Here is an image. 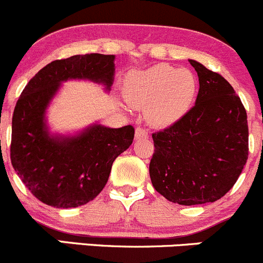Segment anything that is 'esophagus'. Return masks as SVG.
Segmentation results:
<instances>
[{"instance_id": "esophagus-1", "label": "esophagus", "mask_w": 263, "mask_h": 263, "mask_svg": "<svg viewBox=\"0 0 263 263\" xmlns=\"http://www.w3.org/2000/svg\"><path fill=\"white\" fill-rule=\"evenodd\" d=\"M148 137V130L145 128H142V126H138L135 129V138L137 139H143V138H147Z\"/></svg>"}]
</instances>
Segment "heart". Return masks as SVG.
<instances>
[{"instance_id": "obj_1", "label": "heart", "mask_w": 263, "mask_h": 263, "mask_svg": "<svg viewBox=\"0 0 263 263\" xmlns=\"http://www.w3.org/2000/svg\"><path fill=\"white\" fill-rule=\"evenodd\" d=\"M197 92L192 71L160 64L126 77L124 93L135 107H147L151 123L166 125L180 119L191 107Z\"/></svg>"}]
</instances>
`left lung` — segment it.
I'll use <instances>...</instances> for the list:
<instances>
[{
	"label": "left lung",
	"mask_w": 263,
	"mask_h": 263,
	"mask_svg": "<svg viewBox=\"0 0 263 263\" xmlns=\"http://www.w3.org/2000/svg\"><path fill=\"white\" fill-rule=\"evenodd\" d=\"M199 79L196 105L176 123L152 134L153 186L174 203L215 202L234 186L248 160V121L225 78L189 60Z\"/></svg>",
	"instance_id": "8db88e82"
}]
</instances>
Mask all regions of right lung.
I'll list each match as a JSON object with an SVG mask.
<instances>
[{
	"instance_id": "add662e5",
	"label": "right lung",
	"mask_w": 263,
	"mask_h": 263,
	"mask_svg": "<svg viewBox=\"0 0 263 263\" xmlns=\"http://www.w3.org/2000/svg\"><path fill=\"white\" fill-rule=\"evenodd\" d=\"M114 54H75L41 69L23 89L12 115L10 158L30 193L48 206L71 209L93 201L105 188L111 167L134 139L132 125H93L79 135L52 137L44 112L61 82L89 79L110 89Z\"/></svg>"
}]
</instances>
